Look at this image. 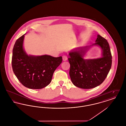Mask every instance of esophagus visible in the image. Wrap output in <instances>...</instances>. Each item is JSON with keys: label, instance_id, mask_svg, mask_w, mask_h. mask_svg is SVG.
<instances>
[{"label": "esophagus", "instance_id": "esophagus-1", "mask_svg": "<svg viewBox=\"0 0 126 126\" xmlns=\"http://www.w3.org/2000/svg\"><path fill=\"white\" fill-rule=\"evenodd\" d=\"M62 59H63V61H66V60H67V57H66V55H63L62 56Z\"/></svg>", "mask_w": 126, "mask_h": 126}]
</instances>
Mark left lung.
<instances>
[{"label":"left lung","mask_w":126,"mask_h":126,"mask_svg":"<svg viewBox=\"0 0 126 126\" xmlns=\"http://www.w3.org/2000/svg\"><path fill=\"white\" fill-rule=\"evenodd\" d=\"M95 43L102 50V57L85 60L83 56L90 46L80 47L69 53V75L73 84L83 89H92L100 85L106 78L112 64V56L107 41L98 34Z\"/></svg>","instance_id":"1"}]
</instances>
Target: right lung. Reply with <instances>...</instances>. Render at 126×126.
Returning a JSON list of instances; mask_svg holds the SVG:
<instances>
[{
    "label": "right lung",
    "instance_id": "add662e5",
    "mask_svg": "<svg viewBox=\"0 0 126 126\" xmlns=\"http://www.w3.org/2000/svg\"><path fill=\"white\" fill-rule=\"evenodd\" d=\"M24 35L16 42L13 49V72L20 82L30 89H40L50 84L56 69L62 61V57L49 55L28 56L23 48Z\"/></svg>",
    "mask_w": 126,
    "mask_h": 126
}]
</instances>
